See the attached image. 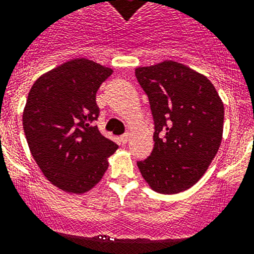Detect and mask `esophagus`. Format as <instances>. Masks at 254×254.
<instances>
[{
    "label": "esophagus",
    "mask_w": 254,
    "mask_h": 254,
    "mask_svg": "<svg viewBox=\"0 0 254 254\" xmlns=\"http://www.w3.org/2000/svg\"><path fill=\"white\" fill-rule=\"evenodd\" d=\"M120 140H121V143H123V144H127V140H129V133L123 134V135L120 136Z\"/></svg>",
    "instance_id": "34e87169"
}]
</instances>
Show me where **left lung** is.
<instances>
[{"mask_svg": "<svg viewBox=\"0 0 254 254\" xmlns=\"http://www.w3.org/2000/svg\"><path fill=\"white\" fill-rule=\"evenodd\" d=\"M153 116V151L138 161L154 191L193 187L215 158L222 139L224 103L204 75L175 61L135 69Z\"/></svg>", "mask_w": 254, "mask_h": 254, "instance_id": "1", "label": "left lung"}]
</instances>
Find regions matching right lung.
Wrapping results in <instances>:
<instances>
[{"mask_svg":"<svg viewBox=\"0 0 254 254\" xmlns=\"http://www.w3.org/2000/svg\"><path fill=\"white\" fill-rule=\"evenodd\" d=\"M112 70L85 59L57 66L33 84L23 114L28 145L57 188L84 193L102 179L118 144L100 133L96 94Z\"/></svg>","mask_w":254,"mask_h":254,"instance_id":"1","label":"right lung"}]
</instances>
